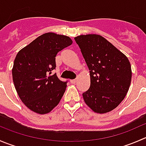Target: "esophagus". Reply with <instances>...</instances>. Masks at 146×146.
<instances>
[{
	"label": "esophagus",
	"instance_id": "obj_1",
	"mask_svg": "<svg viewBox=\"0 0 146 146\" xmlns=\"http://www.w3.org/2000/svg\"><path fill=\"white\" fill-rule=\"evenodd\" d=\"M76 81H77V80H76V79H74V80H70V83L71 84H75L76 82Z\"/></svg>",
	"mask_w": 146,
	"mask_h": 146
}]
</instances>
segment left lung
Listing matches in <instances>:
<instances>
[{
	"instance_id": "8db88e82",
	"label": "left lung",
	"mask_w": 146,
	"mask_h": 146,
	"mask_svg": "<svg viewBox=\"0 0 146 146\" xmlns=\"http://www.w3.org/2000/svg\"><path fill=\"white\" fill-rule=\"evenodd\" d=\"M74 39L90 70V86L82 93L85 104L98 114L111 111L129 89L132 72L129 59L99 35H80Z\"/></svg>"
}]
</instances>
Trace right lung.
Listing matches in <instances>:
<instances>
[{
    "mask_svg": "<svg viewBox=\"0 0 146 146\" xmlns=\"http://www.w3.org/2000/svg\"><path fill=\"white\" fill-rule=\"evenodd\" d=\"M72 43L69 36L48 32L17 53L12 69L13 82L20 100L34 112L47 114L62 98L67 82L52 70L57 53Z\"/></svg>",
    "mask_w": 146,
    "mask_h": 146,
    "instance_id": "1",
    "label": "right lung"
}]
</instances>
